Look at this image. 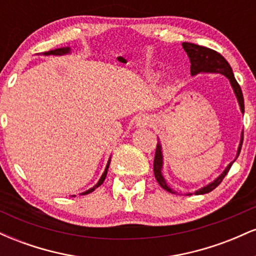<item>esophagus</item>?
<instances>
[{"mask_svg":"<svg viewBox=\"0 0 256 256\" xmlns=\"http://www.w3.org/2000/svg\"><path fill=\"white\" fill-rule=\"evenodd\" d=\"M152 122L150 116H146V114H140V116H136V120H134V124H136L137 128H146Z\"/></svg>","mask_w":256,"mask_h":256,"instance_id":"esophagus-1","label":"esophagus"}]
</instances>
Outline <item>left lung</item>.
<instances>
[{"mask_svg": "<svg viewBox=\"0 0 256 256\" xmlns=\"http://www.w3.org/2000/svg\"><path fill=\"white\" fill-rule=\"evenodd\" d=\"M182 46H183L185 52H186L188 56H189L190 64H192V66H190V74H192V77L194 76H198V73H219V74L225 76V77L228 79V82H230L232 90H234V95H236L240 112H242V114H244V100H243L242 90H240V86L238 85V83H237L236 79H234L231 66L228 64V61L225 60L224 56L220 55L219 52H216V50H213V49L206 48V46H198V44L183 42L182 43ZM242 143H243V131L242 134H240L238 149H237V154H236V158H234V160L231 161V162L225 167V170L222 172V174L218 176V177L214 179L213 182H210V184L202 186L201 189L196 190L195 195H202V194L210 192L212 190L216 189L220 183H222V179H224L225 176L228 174V172L230 171L232 164H234V161H236V158H238L240 148H242ZM162 168H164L162 146H161L160 142H158L156 152H155V158H154L155 178H156L158 183L160 184V186L162 188V189H165L166 192L171 194H177V192H174V190L167 184L166 179L164 178ZM186 195H192V194L188 192Z\"/></svg>", "mask_w": 256, "mask_h": 256, "instance_id": "8db88e82", "label": "left lung"}]
</instances>
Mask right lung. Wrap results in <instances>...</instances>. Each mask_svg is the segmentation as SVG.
Here are the masks:
<instances>
[{"instance_id":"right-lung-1","label":"right lung","mask_w":256,"mask_h":256,"mask_svg":"<svg viewBox=\"0 0 256 256\" xmlns=\"http://www.w3.org/2000/svg\"><path fill=\"white\" fill-rule=\"evenodd\" d=\"M70 52H71V48H70V46H62V48H58V49H54V50H49V52H43V55H46V56H48V55H64V54H70ZM110 160H108L107 165H106V168H104V173H102L101 178L98 179V183H96V185H94L92 188H90V189L86 190V192H82L80 195H88V194L92 192L94 190L96 189V188H98L100 185L104 183V179H106V176H107L108 168H110ZM73 196H76V195H73Z\"/></svg>"}]
</instances>
